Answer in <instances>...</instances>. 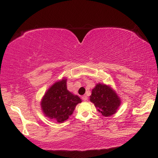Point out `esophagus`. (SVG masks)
I'll use <instances>...</instances> for the list:
<instances>
[{
    "label": "esophagus",
    "instance_id": "esophagus-1",
    "mask_svg": "<svg viewBox=\"0 0 158 158\" xmlns=\"http://www.w3.org/2000/svg\"><path fill=\"white\" fill-rule=\"evenodd\" d=\"M82 100L84 101H87L88 100V97L86 95H83L82 96Z\"/></svg>",
    "mask_w": 158,
    "mask_h": 158
}]
</instances>
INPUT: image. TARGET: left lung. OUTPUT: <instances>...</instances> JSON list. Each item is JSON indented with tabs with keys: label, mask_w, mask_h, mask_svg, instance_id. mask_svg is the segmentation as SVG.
Masks as SVG:
<instances>
[{
	"label": "left lung",
	"mask_w": 158,
	"mask_h": 158,
	"mask_svg": "<svg viewBox=\"0 0 158 158\" xmlns=\"http://www.w3.org/2000/svg\"><path fill=\"white\" fill-rule=\"evenodd\" d=\"M90 100L98 111L104 116L108 117L116 113L121 105V99L109 85L98 84L92 90Z\"/></svg>",
	"instance_id": "1"
}]
</instances>
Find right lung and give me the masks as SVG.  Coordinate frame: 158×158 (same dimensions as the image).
I'll use <instances>...</instances> for the list:
<instances>
[{
    "label": "right lung",
    "mask_w": 158,
    "mask_h": 158,
    "mask_svg": "<svg viewBox=\"0 0 158 158\" xmlns=\"http://www.w3.org/2000/svg\"><path fill=\"white\" fill-rule=\"evenodd\" d=\"M81 100L67 89V79L53 84L41 101V108L45 116L63 123L73 114L77 104Z\"/></svg>",
    "instance_id": "1"
}]
</instances>
